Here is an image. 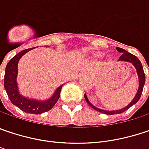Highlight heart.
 Listing matches in <instances>:
<instances>
[{
    "label": "heart",
    "instance_id": "b5f03b06",
    "mask_svg": "<svg viewBox=\"0 0 149 149\" xmlns=\"http://www.w3.org/2000/svg\"><path fill=\"white\" fill-rule=\"evenodd\" d=\"M97 56H102V54H98Z\"/></svg>",
    "mask_w": 149,
    "mask_h": 149
}]
</instances>
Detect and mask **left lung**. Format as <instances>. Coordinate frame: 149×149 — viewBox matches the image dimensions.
Wrapping results in <instances>:
<instances>
[{"label": "left lung", "mask_w": 149, "mask_h": 149, "mask_svg": "<svg viewBox=\"0 0 149 149\" xmlns=\"http://www.w3.org/2000/svg\"><path fill=\"white\" fill-rule=\"evenodd\" d=\"M116 49L118 51L119 53H121L120 56L118 59V61H124V62H129L131 64H132L133 66L136 68V74H137V77H138V83H139V86H138V89H137V92L136 93L135 97L132 99V100L128 104H127L126 107L122 108V109H116V110H105V109H102L94 106L93 104H92L90 103V101L88 100V96L87 94L85 93L84 94V98L87 101V103L92 107L93 109H94L97 111H100L101 113H104V114H106V115H115V114H120L124 111H126L127 109H128L129 108H131L133 104H135L136 103L137 101L139 100L140 97H141V94L143 93V86H144L145 83V74L144 72H143V66H142V63L141 61H139V59L137 57L127 52L126 49L122 48H119V47H116Z\"/></svg>", "instance_id": "obj_1"}]
</instances>
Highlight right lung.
Returning a JSON list of instances; mask_svg holds the SVG:
<instances>
[{"mask_svg":"<svg viewBox=\"0 0 149 149\" xmlns=\"http://www.w3.org/2000/svg\"><path fill=\"white\" fill-rule=\"evenodd\" d=\"M33 49V48L23 49L18 54H17L13 58H12L10 61L7 63L5 71L4 87L10 100L14 105L18 107L23 112L38 115L52 109V107L56 104V103L60 98V94L63 84L60 85L57 88L51 97L45 100L30 99L23 96L20 93L18 84L17 82V77L18 73V70H17L18 61L22 58V56H23V55H25L27 52L30 51Z\"/></svg>","mask_w":149,"mask_h":149,"instance_id":"right-lung-1","label":"right lung"}]
</instances>
